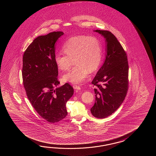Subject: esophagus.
<instances>
[{
  "label": "esophagus",
  "mask_w": 156,
  "mask_h": 156,
  "mask_svg": "<svg viewBox=\"0 0 156 156\" xmlns=\"http://www.w3.org/2000/svg\"><path fill=\"white\" fill-rule=\"evenodd\" d=\"M73 88H74V89L76 90H81L80 86H77V85H75V86H73Z\"/></svg>",
  "instance_id": "34e87169"
}]
</instances>
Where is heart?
<instances>
[{"label":"heart","instance_id":"heart-1","mask_svg":"<svg viewBox=\"0 0 156 156\" xmlns=\"http://www.w3.org/2000/svg\"><path fill=\"white\" fill-rule=\"evenodd\" d=\"M65 55L56 54L55 62L58 69L66 71L74 61L75 66L63 76L64 81L78 84L83 82L90 72L97 70L103 56L101 42L94 37L78 36L66 41L62 46Z\"/></svg>","mask_w":156,"mask_h":156}]
</instances>
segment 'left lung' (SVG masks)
<instances>
[{
	"mask_svg": "<svg viewBox=\"0 0 156 156\" xmlns=\"http://www.w3.org/2000/svg\"><path fill=\"white\" fill-rule=\"evenodd\" d=\"M105 38V59L91 82L95 85V101L90 111L93 116L103 119L119 108L128 88V63L122 45L108 30H94Z\"/></svg>",
	"mask_w": 156,
	"mask_h": 156,
	"instance_id": "1",
	"label": "left lung"
}]
</instances>
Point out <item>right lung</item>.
Returning a JSON list of instances; mask_svg holds the SVG:
<instances>
[{
	"label": "right lung",
	"mask_w": 156,
	"mask_h": 156,
	"mask_svg": "<svg viewBox=\"0 0 156 156\" xmlns=\"http://www.w3.org/2000/svg\"><path fill=\"white\" fill-rule=\"evenodd\" d=\"M62 32H53L33 40L23 56L22 77L27 98L43 119L56 123L67 114V101L73 94L68 83L57 87L58 67L54 61L57 41Z\"/></svg>",
	"instance_id": "add662e5"
}]
</instances>
